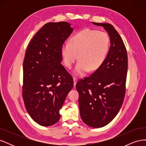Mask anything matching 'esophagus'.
<instances>
[{"label":"esophagus","mask_w":146,"mask_h":146,"mask_svg":"<svg viewBox=\"0 0 146 146\" xmlns=\"http://www.w3.org/2000/svg\"><path fill=\"white\" fill-rule=\"evenodd\" d=\"M73 80H74V85L76 86V83H77V78H76V77H74V78H73Z\"/></svg>","instance_id":"obj_1"}]
</instances>
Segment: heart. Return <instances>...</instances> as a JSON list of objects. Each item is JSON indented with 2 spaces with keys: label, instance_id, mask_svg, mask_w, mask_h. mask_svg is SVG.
<instances>
[{
  "label": "heart",
  "instance_id": "obj_1",
  "mask_svg": "<svg viewBox=\"0 0 146 146\" xmlns=\"http://www.w3.org/2000/svg\"><path fill=\"white\" fill-rule=\"evenodd\" d=\"M108 34L102 31L86 29L77 32L70 39L69 42L63 43L61 54L63 62L71 68L75 61L79 60L73 70L75 76L82 77L91 70H96L103 64L110 47Z\"/></svg>",
  "mask_w": 146,
  "mask_h": 146
}]
</instances>
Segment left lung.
I'll return each instance as SVG.
<instances>
[{
  "label": "left lung",
  "instance_id": "obj_1",
  "mask_svg": "<svg viewBox=\"0 0 146 146\" xmlns=\"http://www.w3.org/2000/svg\"><path fill=\"white\" fill-rule=\"evenodd\" d=\"M107 31L110 46L100 67L76 84L80 117L88 126L102 127L115 117L122 107L125 92L127 54L120 35L108 23H92Z\"/></svg>",
  "mask_w": 146,
  "mask_h": 146
}]
</instances>
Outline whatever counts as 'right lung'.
Instances as JSON below:
<instances>
[{
  "instance_id": "obj_1",
  "label": "right lung",
  "mask_w": 146,
  "mask_h": 146,
  "mask_svg": "<svg viewBox=\"0 0 146 146\" xmlns=\"http://www.w3.org/2000/svg\"><path fill=\"white\" fill-rule=\"evenodd\" d=\"M74 29L66 22L44 25L31 40L23 63V99L30 117L39 125H54L60 118L73 78L61 64V47Z\"/></svg>"
}]
</instances>
